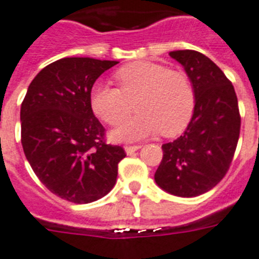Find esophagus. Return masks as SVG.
<instances>
[{
    "label": "esophagus",
    "mask_w": 259,
    "mask_h": 259,
    "mask_svg": "<svg viewBox=\"0 0 259 259\" xmlns=\"http://www.w3.org/2000/svg\"><path fill=\"white\" fill-rule=\"evenodd\" d=\"M138 149H141L140 145H136V146H125V151L127 155H132V154H134Z\"/></svg>",
    "instance_id": "1"
}]
</instances>
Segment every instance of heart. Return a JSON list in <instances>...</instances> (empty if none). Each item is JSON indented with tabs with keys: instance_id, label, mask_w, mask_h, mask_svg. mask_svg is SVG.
<instances>
[{
	"instance_id": "1",
	"label": "heart",
	"mask_w": 259,
	"mask_h": 259,
	"mask_svg": "<svg viewBox=\"0 0 259 259\" xmlns=\"http://www.w3.org/2000/svg\"><path fill=\"white\" fill-rule=\"evenodd\" d=\"M118 88L99 82L89 93L93 112L110 125H118L133 110V118L113 132L117 141H134L159 133L179 134L195 109V91L188 76L153 62H134L116 72Z\"/></svg>"
}]
</instances>
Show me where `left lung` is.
Listing matches in <instances>:
<instances>
[{"label": "left lung", "mask_w": 259, "mask_h": 259, "mask_svg": "<svg viewBox=\"0 0 259 259\" xmlns=\"http://www.w3.org/2000/svg\"><path fill=\"white\" fill-rule=\"evenodd\" d=\"M195 91V109L184 133L162 145L163 159L154 179L163 191L195 197L212 190L227 174L241 118L232 82L208 56L192 50L171 51Z\"/></svg>", "instance_id": "1"}]
</instances>
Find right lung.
<instances>
[{"mask_svg":"<svg viewBox=\"0 0 259 259\" xmlns=\"http://www.w3.org/2000/svg\"><path fill=\"white\" fill-rule=\"evenodd\" d=\"M116 60L63 58L34 77L21 105L26 159L52 193L88 204L112 191L121 146L104 142L105 129L89 101L93 84Z\"/></svg>","mask_w":259,"mask_h":259,"instance_id":"add662e5","label":"right lung"}]
</instances>
